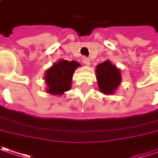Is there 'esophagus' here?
<instances>
[{
    "label": "esophagus",
    "instance_id": "obj_1",
    "mask_svg": "<svg viewBox=\"0 0 158 158\" xmlns=\"http://www.w3.org/2000/svg\"><path fill=\"white\" fill-rule=\"evenodd\" d=\"M82 61H83V63H84L85 64H86V65H89L90 64V59L88 57H82Z\"/></svg>",
    "mask_w": 158,
    "mask_h": 158
}]
</instances>
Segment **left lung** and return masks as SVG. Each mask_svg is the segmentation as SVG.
Returning <instances> with one entry per match:
<instances>
[{"label":"left lung","instance_id":"left-lung-1","mask_svg":"<svg viewBox=\"0 0 158 158\" xmlns=\"http://www.w3.org/2000/svg\"><path fill=\"white\" fill-rule=\"evenodd\" d=\"M95 73L100 92L106 95L114 94L122 82L121 70L106 60L96 66Z\"/></svg>","mask_w":158,"mask_h":158}]
</instances>
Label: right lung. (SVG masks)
<instances>
[{"label":"right lung","mask_w":158,"mask_h":158,"mask_svg":"<svg viewBox=\"0 0 158 158\" xmlns=\"http://www.w3.org/2000/svg\"><path fill=\"white\" fill-rule=\"evenodd\" d=\"M77 61L59 59L54 63L44 73L46 92L52 95H62L72 88V81L75 70L80 67Z\"/></svg>","instance_id":"1"}]
</instances>
